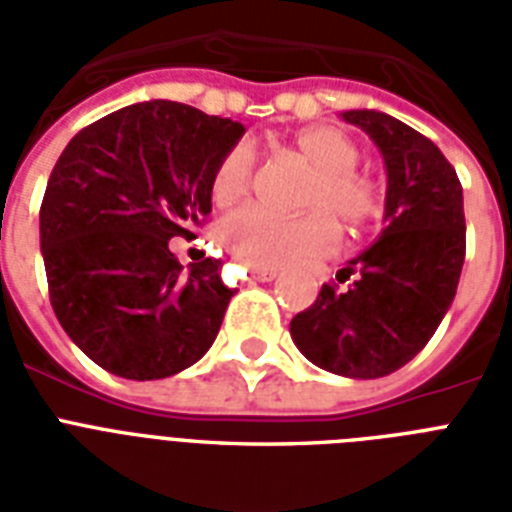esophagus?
<instances>
[{
	"mask_svg": "<svg viewBox=\"0 0 512 512\" xmlns=\"http://www.w3.org/2000/svg\"><path fill=\"white\" fill-rule=\"evenodd\" d=\"M252 279H257V281H273L276 279V271H273V268H252Z\"/></svg>",
	"mask_w": 512,
	"mask_h": 512,
	"instance_id": "34e87169",
	"label": "esophagus"
}]
</instances>
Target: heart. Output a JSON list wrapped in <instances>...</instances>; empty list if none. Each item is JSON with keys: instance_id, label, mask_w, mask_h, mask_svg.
<instances>
[{"instance_id": "heart-1", "label": "heart", "mask_w": 512, "mask_h": 512, "mask_svg": "<svg viewBox=\"0 0 512 512\" xmlns=\"http://www.w3.org/2000/svg\"><path fill=\"white\" fill-rule=\"evenodd\" d=\"M292 151L313 167L300 207L305 215L284 217L263 207L233 212L220 228L223 247L247 268L284 265L329 255L337 244L340 223L345 231H361L385 215V191L374 177L356 170L361 148L332 124H313L292 138ZM255 148L241 140L220 156L212 172V201L228 207L239 201L255 177Z\"/></svg>"}]
</instances>
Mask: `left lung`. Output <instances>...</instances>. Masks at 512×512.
<instances>
[{
	"label": "left lung",
	"instance_id": "left-lung-1",
	"mask_svg": "<svg viewBox=\"0 0 512 512\" xmlns=\"http://www.w3.org/2000/svg\"><path fill=\"white\" fill-rule=\"evenodd\" d=\"M342 119L377 143L388 172L385 228L324 284L289 332L308 361L356 380L396 372L420 353L449 311L465 263V209L454 167L433 140L361 108Z\"/></svg>",
	"mask_w": 512,
	"mask_h": 512
}]
</instances>
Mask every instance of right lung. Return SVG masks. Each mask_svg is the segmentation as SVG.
<instances>
[{
	"label": "right lung",
	"instance_id": "1",
	"mask_svg": "<svg viewBox=\"0 0 512 512\" xmlns=\"http://www.w3.org/2000/svg\"><path fill=\"white\" fill-rule=\"evenodd\" d=\"M244 124L146 100L76 132L39 209L52 311L98 366L162 380L215 342L233 289L220 260L188 271L170 239L212 212V172Z\"/></svg>",
	"mask_w": 512,
	"mask_h": 512
}]
</instances>
